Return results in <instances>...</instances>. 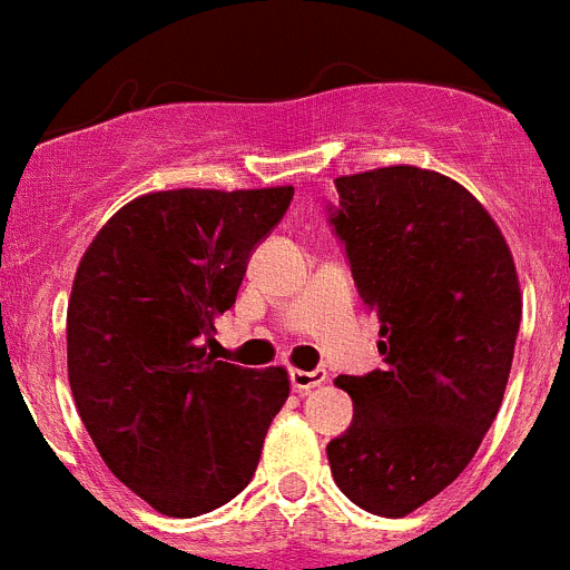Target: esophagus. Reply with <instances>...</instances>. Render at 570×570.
Instances as JSON below:
<instances>
[{
    "instance_id": "obj_1",
    "label": "esophagus",
    "mask_w": 570,
    "mask_h": 570,
    "mask_svg": "<svg viewBox=\"0 0 570 570\" xmlns=\"http://www.w3.org/2000/svg\"><path fill=\"white\" fill-rule=\"evenodd\" d=\"M291 389L294 392H308V389L320 386V383H325V368H314V372H303V368H291Z\"/></svg>"
}]
</instances>
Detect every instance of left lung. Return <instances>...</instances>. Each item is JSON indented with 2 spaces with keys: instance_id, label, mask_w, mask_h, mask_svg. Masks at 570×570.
Returning a JSON list of instances; mask_svg holds the SVG:
<instances>
[{
  "instance_id": "8db88e82",
  "label": "left lung",
  "mask_w": 570,
  "mask_h": 570,
  "mask_svg": "<svg viewBox=\"0 0 570 570\" xmlns=\"http://www.w3.org/2000/svg\"><path fill=\"white\" fill-rule=\"evenodd\" d=\"M328 225L381 320L383 368L340 374L352 426L325 452L337 488L406 517L459 479L508 386L522 294L504 236L446 175L383 167L334 181Z\"/></svg>"
}]
</instances>
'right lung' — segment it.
I'll return each instance as SVG.
<instances>
[{"instance_id":"1","label":"right lung","mask_w":570,"mask_h":570,"mask_svg":"<svg viewBox=\"0 0 570 570\" xmlns=\"http://www.w3.org/2000/svg\"><path fill=\"white\" fill-rule=\"evenodd\" d=\"M291 198L294 187L149 193L106 222L77 267V410L111 473L167 517L236 499L288 397L285 368H242L207 345Z\"/></svg>"}]
</instances>
